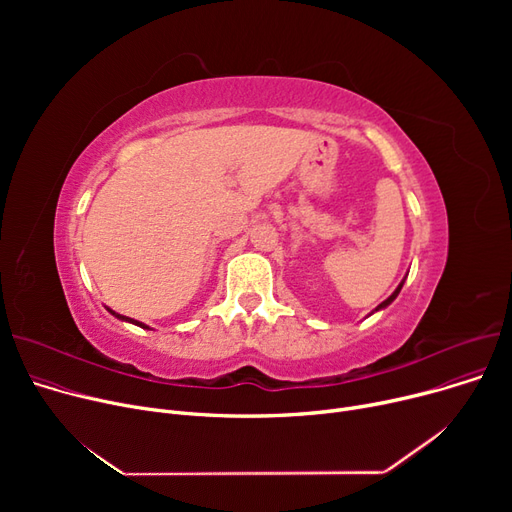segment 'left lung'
Returning a JSON list of instances; mask_svg holds the SVG:
<instances>
[{"mask_svg": "<svg viewBox=\"0 0 512 512\" xmlns=\"http://www.w3.org/2000/svg\"><path fill=\"white\" fill-rule=\"evenodd\" d=\"M405 280H407V276H405ZM405 280H402V282H400V284H398V288H396V290H394V292H392V294H390V297H388V299H386V301H384V303H380V305H378V307H375V311H380V309H386V307H388V305H390V303H392V301H394V299H396V297H398V292H400V288H402V284H405Z\"/></svg>", "mask_w": 512, "mask_h": 512, "instance_id": "8db88e82", "label": "left lung"}]
</instances>
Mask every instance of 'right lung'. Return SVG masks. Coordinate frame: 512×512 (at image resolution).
Instances as JSON below:
<instances>
[{
	"label": "right lung",
	"mask_w": 512,
	"mask_h": 512,
	"mask_svg": "<svg viewBox=\"0 0 512 512\" xmlns=\"http://www.w3.org/2000/svg\"><path fill=\"white\" fill-rule=\"evenodd\" d=\"M107 311H110L114 317H118V319H122V321H128V324H134V326H139V328H145V330H149V326L141 324V321H137V319H130V317H126V315H120V313H116V311H112V309H107Z\"/></svg>",
	"instance_id": "add662e5"
}]
</instances>
